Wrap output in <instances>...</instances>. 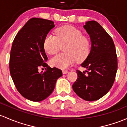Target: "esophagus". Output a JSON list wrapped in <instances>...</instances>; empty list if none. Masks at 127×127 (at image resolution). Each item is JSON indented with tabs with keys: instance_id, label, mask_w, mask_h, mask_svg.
Masks as SVG:
<instances>
[{
	"instance_id": "obj_1",
	"label": "esophagus",
	"mask_w": 127,
	"mask_h": 127,
	"mask_svg": "<svg viewBox=\"0 0 127 127\" xmlns=\"http://www.w3.org/2000/svg\"><path fill=\"white\" fill-rule=\"evenodd\" d=\"M62 72H63V74H66L68 72V70H63Z\"/></svg>"
}]
</instances>
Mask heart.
I'll return each mask as SVG.
<instances>
[{
  "label": "heart",
  "instance_id": "heart-1",
  "mask_svg": "<svg viewBox=\"0 0 127 127\" xmlns=\"http://www.w3.org/2000/svg\"><path fill=\"white\" fill-rule=\"evenodd\" d=\"M55 36L48 33L44 40L43 46L46 53L55 54L61 46L65 45V52L56 55L50 60L52 66L64 69L77 60L82 61L87 58L90 52V40L77 28L70 25L61 27L55 32Z\"/></svg>",
  "mask_w": 127,
  "mask_h": 127
}]
</instances>
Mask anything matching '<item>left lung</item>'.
<instances>
[{
	"label": "left lung",
	"instance_id": "obj_1",
	"mask_svg": "<svg viewBox=\"0 0 127 127\" xmlns=\"http://www.w3.org/2000/svg\"><path fill=\"white\" fill-rule=\"evenodd\" d=\"M83 27L91 41L90 53L81 64L88 70L83 73L77 70L78 78L72 88L85 100L95 101L105 95L114 83L117 69L116 51L111 37L98 22L88 21Z\"/></svg>",
	"mask_w": 127,
	"mask_h": 127
}]
</instances>
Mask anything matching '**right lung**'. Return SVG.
I'll use <instances>...</instances> for the list:
<instances>
[{"mask_svg": "<svg viewBox=\"0 0 127 127\" xmlns=\"http://www.w3.org/2000/svg\"><path fill=\"white\" fill-rule=\"evenodd\" d=\"M53 21L41 18L30 19L19 31L12 44L10 71L19 93L27 99L40 102L54 90L57 79L63 75L61 69L51 68L47 61L43 43ZM46 70L39 73L40 67Z\"/></svg>", "mask_w": 127, "mask_h": 127, "instance_id": "right-lung-1", "label": "right lung"}]
</instances>
